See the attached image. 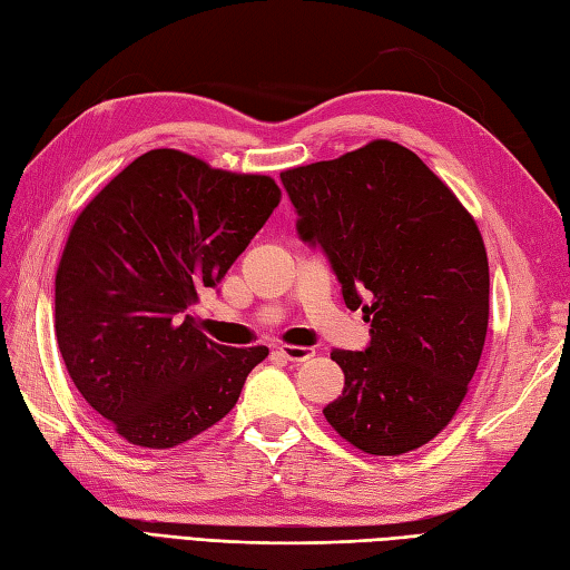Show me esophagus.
Instances as JSON below:
<instances>
[{"instance_id": "obj_1", "label": "esophagus", "mask_w": 570, "mask_h": 570, "mask_svg": "<svg viewBox=\"0 0 570 570\" xmlns=\"http://www.w3.org/2000/svg\"><path fill=\"white\" fill-rule=\"evenodd\" d=\"M277 354L287 358V362H307V358L315 356V352L307 350V346H293V344L277 346Z\"/></svg>"}]
</instances>
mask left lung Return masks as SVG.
<instances>
[{"label": "left lung", "instance_id": "1", "mask_svg": "<svg viewBox=\"0 0 570 570\" xmlns=\"http://www.w3.org/2000/svg\"><path fill=\"white\" fill-rule=\"evenodd\" d=\"M297 236L327 255L364 352L334 350L342 396L324 417L368 455L425 445L452 421L478 371L490 265L474 218L423 159L389 139L281 174Z\"/></svg>", "mask_w": 570, "mask_h": 570}]
</instances>
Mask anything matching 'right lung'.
I'll return each instance as SVG.
<instances>
[{
	"label": "right lung",
	"instance_id": "1",
	"mask_svg": "<svg viewBox=\"0 0 570 570\" xmlns=\"http://www.w3.org/2000/svg\"><path fill=\"white\" fill-rule=\"evenodd\" d=\"M277 204L271 177L153 149L76 218L56 273L58 350L80 396L127 443L167 450L204 433L268 356L212 342L189 309Z\"/></svg>",
	"mask_w": 570,
	"mask_h": 570
}]
</instances>
